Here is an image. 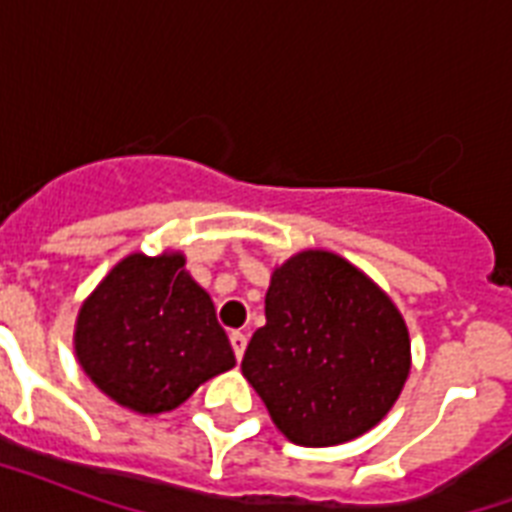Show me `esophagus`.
<instances>
[{"label": "esophagus", "mask_w": 512, "mask_h": 512, "mask_svg": "<svg viewBox=\"0 0 512 512\" xmlns=\"http://www.w3.org/2000/svg\"><path fill=\"white\" fill-rule=\"evenodd\" d=\"M231 345H233V353H236V358L241 361V356H244V350H247V335L244 332H233L231 335Z\"/></svg>", "instance_id": "esophagus-1"}]
</instances>
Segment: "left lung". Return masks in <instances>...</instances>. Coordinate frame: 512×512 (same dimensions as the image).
Wrapping results in <instances>:
<instances>
[{
	"mask_svg": "<svg viewBox=\"0 0 512 512\" xmlns=\"http://www.w3.org/2000/svg\"><path fill=\"white\" fill-rule=\"evenodd\" d=\"M412 369L404 316L364 271L305 249L271 273L265 327L241 372L276 428L300 446L364 436L390 412Z\"/></svg>",
	"mask_w": 512,
	"mask_h": 512,
	"instance_id": "left-lung-1",
	"label": "left lung"
}]
</instances>
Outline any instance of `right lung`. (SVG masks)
Here are the masks:
<instances>
[{"mask_svg":"<svg viewBox=\"0 0 512 512\" xmlns=\"http://www.w3.org/2000/svg\"><path fill=\"white\" fill-rule=\"evenodd\" d=\"M74 350L87 377L138 414L172 412L236 366L215 305L180 252L116 263L79 308Z\"/></svg>","mask_w":512,"mask_h":512,"instance_id":"add662e5","label":"right lung"}]
</instances>
